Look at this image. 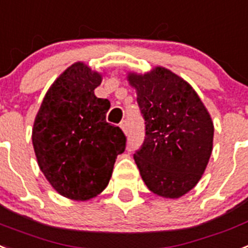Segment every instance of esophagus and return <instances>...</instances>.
I'll use <instances>...</instances> for the list:
<instances>
[{"instance_id":"34e87169","label":"esophagus","mask_w":248,"mask_h":248,"mask_svg":"<svg viewBox=\"0 0 248 248\" xmlns=\"http://www.w3.org/2000/svg\"><path fill=\"white\" fill-rule=\"evenodd\" d=\"M120 127H121V130L124 131V134H127V131H128V122H127V121H122V122H121V124H120Z\"/></svg>"}]
</instances>
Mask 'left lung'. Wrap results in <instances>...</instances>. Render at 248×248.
I'll return each mask as SVG.
<instances>
[{
	"label": "left lung",
	"mask_w": 248,
	"mask_h": 248,
	"mask_svg": "<svg viewBox=\"0 0 248 248\" xmlns=\"http://www.w3.org/2000/svg\"><path fill=\"white\" fill-rule=\"evenodd\" d=\"M145 118L146 136L134 155L150 191L178 199L204 174L213 150L214 126L198 93L185 79L164 66L127 72Z\"/></svg>",
	"instance_id": "obj_1"
}]
</instances>
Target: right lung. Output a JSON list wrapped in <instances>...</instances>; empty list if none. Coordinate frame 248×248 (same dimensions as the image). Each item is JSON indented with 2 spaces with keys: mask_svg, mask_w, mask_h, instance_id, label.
Listing matches in <instances>:
<instances>
[{
  "mask_svg": "<svg viewBox=\"0 0 248 248\" xmlns=\"http://www.w3.org/2000/svg\"><path fill=\"white\" fill-rule=\"evenodd\" d=\"M102 79L103 73L88 64H72L50 85L34 121L37 165L50 185L72 201L101 194L126 146L121 128L106 122L109 101L94 94Z\"/></svg>",
  "mask_w": 248,
  "mask_h": 248,
  "instance_id": "1",
  "label": "right lung"
}]
</instances>
